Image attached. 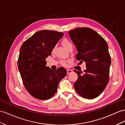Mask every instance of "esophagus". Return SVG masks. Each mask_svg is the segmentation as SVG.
Wrapping results in <instances>:
<instances>
[{
    "instance_id": "1",
    "label": "esophagus",
    "mask_w": 125,
    "mask_h": 125,
    "mask_svg": "<svg viewBox=\"0 0 125 125\" xmlns=\"http://www.w3.org/2000/svg\"><path fill=\"white\" fill-rule=\"evenodd\" d=\"M72 70H67V74H70V73H71L72 72Z\"/></svg>"
}]
</instances>
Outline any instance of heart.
<instances>
[{
  "mask_svg": "<svg viewBox=\"0 0 125 125\" xmlns=\"http://www.w3.org/2000/svg\"><path fill=\"white\" fill-rule=\"evenodd\" d=\"M62 44L64 46L67 50H69L71 49V48H73L72 46V44L71 43V42H70L69 40H68L66 38H64L63 39L62 41ZM54 50H55V48H53L52 50V52H54ZM69 62V61L68 60H62L60 61V64L63 66H67V64H68V62Z\"/></svg>",
  "mask_w": 125,
  "mask_h": 125,
  "instance_id": "b5f03b06",
  "label": "heart"
}]
</instances>
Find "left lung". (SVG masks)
<instances>
[{"label": "left lung", "instance_id": "left-lung-1", "mask_svg": "<svg viewBox=\"0 0 125 125\" xmlns=\"http://www.w3.org/2000/svg\"><path fill=\"white\" fill-rule=\"evenodd\" d=\"M69 34L78 51L76 59L81 63L85 62L87 67L84 74L74 70L78 76L74 89L82 97L94 99L102 93L109 80L111 58L108 44L88 27L76 28L70 31Z\"/></svg>", "mask_w": 125, "mask_h": 125}]
</instances>
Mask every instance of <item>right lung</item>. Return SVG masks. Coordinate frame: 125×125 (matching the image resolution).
I'll use <instances>...</instances> for the list:
<instances>
[{"label": "right lung", "mask_w": 125, "mask_h": 125, "mask_svg": "<svg viewBox=\"0 0 125 125\" xmlns=\"http://www.w3.org/2000/svg\"><path fill=\"white\" fill-rule=\"evenodd\" d=\"M62 32L42 30L25 41L21 47L18 67L25 88L33 97L47 100L57 92L60 81L66 75L64 68L46 66V57L63 36Z\"/></svg>", "instance_id": "right-lung-1"}]
</instances>
